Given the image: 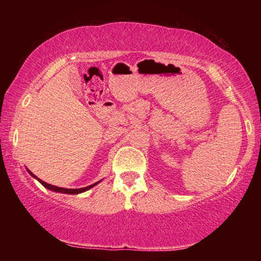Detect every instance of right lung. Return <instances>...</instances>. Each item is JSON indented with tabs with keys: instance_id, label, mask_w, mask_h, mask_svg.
Returning <instances> with one entry per match:
<instances>
[{
	"instance_id": "add662e5",
	"label": "right lung",
	"mask_w": 261,
	"mask_h": 261,
	"mask_svg": "<svg viewBox=\"0 0 261 261\" xmlns=\"http://www.w3.org/2000/svg\"><path fill=\"white\" fill-rule=\"evenodd\" d=\"M26 170H28V173L32 176L33 178H35L38 180L39 183H41L43 187H45L46 189H48V190H50V191H54V192H60V193H68V194H78V193H82V192H85V191H87V190H90L91 188H93V187H95L96 184L98 183H100L101 180H99V182H96V183H94V184H92V185H88V187H86V188H82V189H64V188H59V187H55V185H51V184H48V183H46V182H43L42 179H40L39 177H37V176H35L32 171H30L28 168H26Z\"/></svg>"
}]
</instances>
